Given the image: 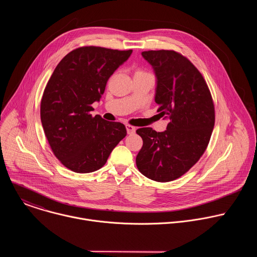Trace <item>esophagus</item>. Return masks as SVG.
<instances>
[{
    "instance_id": "34e87169",
    "label": "esophagus",
    "mask_w": 257,
    "mask_h": 257,
    "mask_svg": "<svg viewBox=\"0 0 257 257\" xmlns=\"http://www.w3.org/2000/svg\"><path fill=\"white\" fill-rule=\"evenodd\" d=\"M126 129H127V133L128 134H134L135 131H136V128L134 126H131V125H126Z\"/></svg>"
}]
</instances>
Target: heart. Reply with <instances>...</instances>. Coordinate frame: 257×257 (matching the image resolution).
Returning a JSON list of instances; mask_svg holds the SVG:
<instances>
[{
  "mask_svg": "<svg viewBox=\"0 0 257 257\" xmlns=\"http://www.w3.org/2000/svg\"><path fill=\"white\" fill-rule=\"evenodd\" d=\"M144 74H150V73L145 72V71H143V70H141V69H137V70L135 71L134 76H135V75H144Z\"/></svg>",
  "mask_w": 257,
  "mask_h": 257,
  "instance_id": "heart-1",
  "label": "heart"
}]
</instances>
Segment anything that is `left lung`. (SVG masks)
Instances as JSON below:
<instances>
[{"instance_id": "1", "label": "left lung", "mask_w": 257, "mask_h": 257, "mask_svg": "<svg viewBox=\"0 0 257 257\" xmlns=\"http://www.w3.org/2000/svg\"><path fill=\"white\" fill-rule=\"evenodd\" d=\"M158 79L155 100L167 130L151 127L136 133L143 145L136 157L139 172L157 182H170L188 172L204 154L214 126V104L198 69L175 51L141 53Z\"/></svg>"}]
</instances>
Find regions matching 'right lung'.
Returning <instances> with one entry per match:
<instances>
[{"instance_id": "obj_1", "label": "right lung", "mask_w": 257, "mask_h": 257, "mask_svg": "<svg viewBox=\"0 0 257 257\" xmlns=\"http://www.w3.org/2000/svg\"><path fill=\"white\" fill-rule=\"evenodd\" d=\"M132 50L81 47L57 65L41 101V120L55 157L75 173L99 170L126 136L124 124L91 116L106 82Z\"/></svg>"}]
</instances>
